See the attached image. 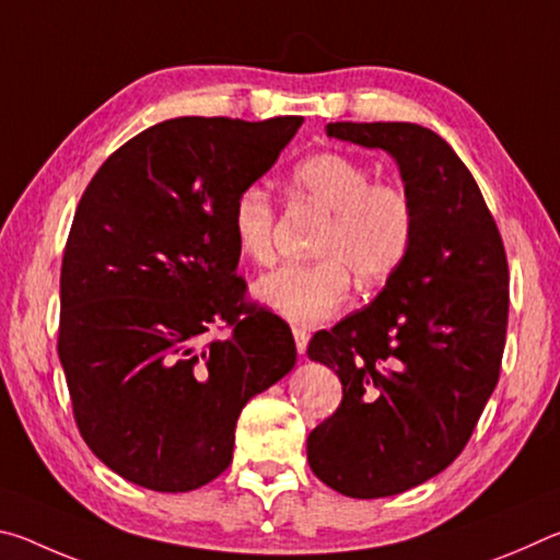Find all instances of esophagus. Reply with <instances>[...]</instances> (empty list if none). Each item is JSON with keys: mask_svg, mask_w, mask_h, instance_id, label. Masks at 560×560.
Instances as JSON below:
<instances>
[{"mask_svg": "<svg viewBox=\"0 0 560 560\" xmlns=\"http://www.w3.org/2000/svg\"><path fill=\"white\" fill-rule=\"evenodd\" d=\"M293 340H296V350L303 355L308 346V330L306 328H293Z\"/></svg>", "mask_w": 560, "mask_h": 560, "instance_id": "34e87169", "label": "esophagus"}]
</instances>
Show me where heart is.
I'll use <instances>...</instances> for the list:
<instances>
[{
  "mask_svg": "<svg viewBox=\"0 0 560 560\" xmlns=\"http://www.w3.org/2000/svg\"><path fill=\"white\" fill-rule=\"evenodd\" d=\"M291 183L303 200L328 210L314 264H289L257 281L254 296L273 314L314 326L336 314L350 293V273L377 287L402 267L415 240V205L395 183H373V173L343 153H316L293 167ZM232 234L246 259L273 261L277 205L259 185L234 197Z\"/></svg>",
  "mask_w": 560,
  "mask_h": 560,
  "instance_id": "heart-1",
  "label": "heart"
}]
</instances>
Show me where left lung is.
I'll return each instance as SVG.
<instances>
[{
  "instance_id": "8db88e82",
  "label": "left lung",
  "mask_w": 560,
  "mask_h": 560,
  "mask_svg": "<svg viewBox=\"0 0 560 560\" xmlns=\"http://www.w3.org/2000/svg\"><path fill=\"white\" fill-rule=\"evenodd\" d=\"M330 138L390 153L415 240L371 306L318 330L308 358L343 385L308 434V467L353 499L393 497L447 469L494 393L509 320L499 226L457 153L415 122H328Z\"/></svg>"
}]
</instances>
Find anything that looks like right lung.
<instances>
[{"label": "right lung", "mask_w": 560, "mask_h": 560, "mask_svg": "<svg viewBox=\"0 0 560 560\" xmlns=\"http://www.w3.org/2000/svg\"><path fill=\"white\" fill-rule=\"evenodd\" d=\"M301 122H158L98 167L75 207L59 358L83 442L132 485L175 494L220 477L242 407L296 363L287 320L246 301L230 220ZM222 325L226 339L206 336Z\"/></svg>", "instance_id": "obj_1"}]
</instances>
